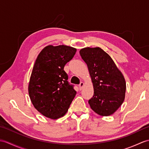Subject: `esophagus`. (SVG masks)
I'll return each instance as SVG.
<instances>
[{
	"label": "esophagus",
	"mask_w": 149,
	"mask_h": 149,
	"mask_svg": "<svg viewBox=\"0 0 149 149\" xmlns=\"http://www.w3.org/2000/svg\"><path fill=\"white\" fill-rule=\"evenodd\" d=\"M83 86H84V82H81L80 83V84L79 85V89H82V88H83Z\"/></svg>",
	"instance_id": "obj_1"
}]
</instances>
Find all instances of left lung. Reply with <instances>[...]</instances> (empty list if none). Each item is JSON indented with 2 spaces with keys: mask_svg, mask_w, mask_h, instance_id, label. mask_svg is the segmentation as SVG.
<instances>
[{
  "mask_svg": "<svg viewBox=\"0 0 149 149\" xmlns=\"http://www.w3.org/2000/svg\"><path fill=\"white\" fill-rule=\"evenodd\" d=\"M80 54L87 64L94 86L88 103L91 109L103 116L112 115L125 98L126 82L109 55L100 47H85Z\"/></svg>",
  "mask_w": 149,
  "mask_h": 149,
  "instance_id": "obj_1",
  "label": "left lung"
}]
</instances>
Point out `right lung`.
<instances>
[{
  "label": "right lung",
  "mask_w": 149,
  "mask_h": 149,
  "mask_svg": "<svg viewBox=\"0 0 149 149\" xmlns=\"http://www.w3.org/2000/svg\"><path fill=\"white\" fill-rule=\"evenodd\" d=\"M76 49L67 46H47L38 55L29 85V96L34 107L43 116L53 119L68 111L76 91L68 81L65 65Z\"/></svg>",
  "instance_id": "obj_1"
}]
</instances>
